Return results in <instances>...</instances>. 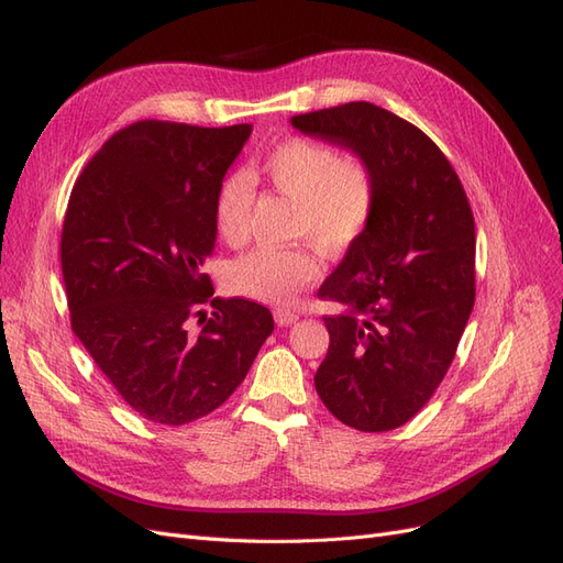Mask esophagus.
Returning <instances> with one entry per match:
<instances>
[{"label": "esophagus", "instance_id": "esophagus-1", "mask_svg": "<svg viewBox=\"0 0 563 563\" xmlns=\"http://www.w3.org/2000/svg\"><path fill=\"white\" fill-rule=\"evenodd\" d=\"M275 321L279 323V327H291V323L298 321V312L286 310V308H277L275 310Z\"/></svg>", "mask_w": 563, "mask_h": 563}]
</instances>
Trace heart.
<instances>
[{
    "instance_id": "b5f03b06",
    "label": "heart",
    "mask_w": 563,
    "mask_h": 563,
    "mask_svg": "<svg viewBox=\"0 0 563 563\" xmlns=\"http://www.w3.org/2000/svg\"><path fill=\"white\" fill-rule=\"evenodd\" d=\"M253 176H263L277 192L296 201V236L319 251L338 255L362 240L378 203V178L366 157L338 155L335 147L288 139L253 168L234 174L216 197V225L230 246L251 236L255 201ZM319 261L310 249H255L230 267V288L244 298L288 305L319 277Z\"/></svg>"
}]
</instances>
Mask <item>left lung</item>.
<instances>
[{"mask_svg":"<svg viewBox=\"0 0 563 563\" xmlns=\"http://www.w3.org/2000/svg\"><path fill=\"white\" fill-rule=\"evenodd\" d=\"M291 124L366 157L378 178L371 225L319 288L343 312L323 317L331 343L317 395L354 430L401 428L444 380L474 308L467 195L428 135L366 100Z\"/></svg>","mask_w":563,"mask_h":563,"instance_id":"1","label":"left lung"}]
</instances>
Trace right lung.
I'll list each match as a JSON object with an SVG mask.
<instances>
[{
  "instance_id": "obj_1",
  "label": "right lung",
  "mask_w": 563,
  "mask_h": 563,
  "mask_svg": "<svg viewBox=\"0 0 563 563\" xmlns=\"http://www.w3.org/2000/svg\"><path fill=\"white\" fill-rule=\"evenodd\" d=\"M251 129L135 122L96 152L67 201L60 265L73 331L152 422L216 411L275 329L272 312L244 298H213L211 320L196 312L213 296L201 267L216 246V197Z\"/></svg>"
}]
</instances>
